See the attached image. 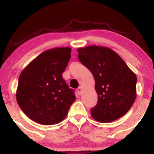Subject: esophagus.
I'll use <instances>...</instances> for the list:
<instances>
[{
    "label": "esophagus",
    "instance_id": "obj_1",
    "mask_svg": "<svg viewBox=\"0 0 154 154\" xmlns=\"http://www.w3.org/2000/svg\"><path fill=\"white\" fill-rule=\"evenodd\" d=\"M77 93H78V94H79V95L82 94V87H79L78 88H77Z\"/></svg>",
    "mask_w": 154,
    "mask_h": 154
}]
</instances>
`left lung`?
<instances>
[{
	"label": "left lung",
	"instance_id": "obj_1",
	"mask_svg": "<svg viewBox=\"0 0 154 154\" xmlns=\"http://www.w3.org/2000/svg\"><path fill=\"white\" fill-rule=\"evenodd\" d=\"M78 58L93 74L98 103L91 109L98 122L115 121L128 113L135 102L137 77L115 51L89 45L77 49Z\"/></svg>",
	"mask_w": 154,
	"mask_h": 154
}]
</instances>
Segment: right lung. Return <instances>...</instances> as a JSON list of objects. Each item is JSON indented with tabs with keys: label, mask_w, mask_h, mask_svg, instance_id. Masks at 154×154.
<instances>
[{
	"label": "right lung",
	"mask_w": 154,
	"mask_h": 154,
	"mask_svg": "<svg viewBox=\"0 0 154 154\" xmlns=\"http://www.w3.org/2000/svg\"><path fill=\"white\" fill-rule=\"evenodd\" d=\"M69 47L45 51L21 72L16 98L29 119L44 125L60 123L76 99L62 77L71 58Z\"/></svg>",
	"instance_id": "obj_1"
}]
</instances>
